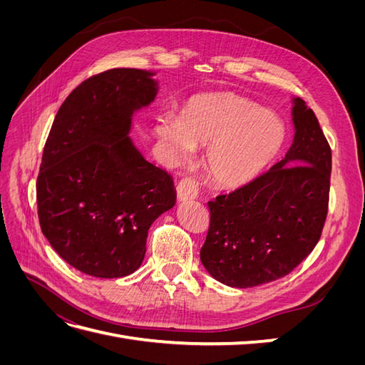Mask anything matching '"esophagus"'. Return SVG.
I'll use <instances>...</instances> for the list:
<instances>
[{"label": "esophagus", "instance_id": "obj_1", "mask_svg": "<svg viewBox=\"0 0 365 365\" xmlns=\"http://www.w3.org/2000/svg\"><path fill=\"white\" fill-rule=\"evenodd\" d=\"M200 193V185L193 176H182V178L176 184V196H178V201H187V200H195V197Z\"/></svg>", "mask_w": 365, "mask_h": 365}]
</instances>
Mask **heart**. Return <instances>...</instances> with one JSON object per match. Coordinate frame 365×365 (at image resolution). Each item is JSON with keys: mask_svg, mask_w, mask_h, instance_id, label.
Wrapping results in <instances>:
<instances>
[{"mask_svg": "<svg viewBox=\"0 0 365 365\" xmlns=\"http://www.w3.org/2000/svg\"><path fill=\"white\" fill-rule=\"evenodd\" d=\"M155 134L175 163L207 148L205 169L222 187L244 185L277 155L286 135L283 120L248 97L216 91L190 97L180 115L157 120Z\"/></svg>", "mask_w": 365, "mask_h": 365, "instance_id": "b5f03b06", "label": "heart"}]
</instances>
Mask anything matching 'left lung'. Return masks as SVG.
<instances>
[{
  "mask_svg": "<svg viewBox=\"0 0 365 365\" xmlns=\"http://www.w3.org/2000/svg\"><path fill=\"white\" fill-rule=\"evenodd\" d=\"M294 143L256 180L208 201L201 262L217 282L252 288L288 275L312 252L329 210L332 149L311 108L294 105Z\"/></svg>",
  "mask_w": 365,
  "mask_h": 365,
  "instance_id": "left-lung-1",
  "label": "left lung"
}]
</instances>
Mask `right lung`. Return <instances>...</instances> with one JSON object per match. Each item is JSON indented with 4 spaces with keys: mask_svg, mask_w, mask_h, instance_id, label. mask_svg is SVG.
Segmentation results:
<instances>
[{
    "mask_svg": "<svg viewBox=\"0 0 365 365\" xmlns=\"http://www.w3.org/2000/svg\"><path fill=\"white\" fill-rule=\"evenodd\" d=\"M152 73L113 68L65 98L36 180L42 235L73 268L101 279L140 268L148 230L175 205L170 175L128 135L130 115L157 93Z\"/></svg>",
    "mask_w": 365,
    "mask_h": 365,
    "instance_id": "obj_1",
    "label": "right lung"
}]
</instances>
